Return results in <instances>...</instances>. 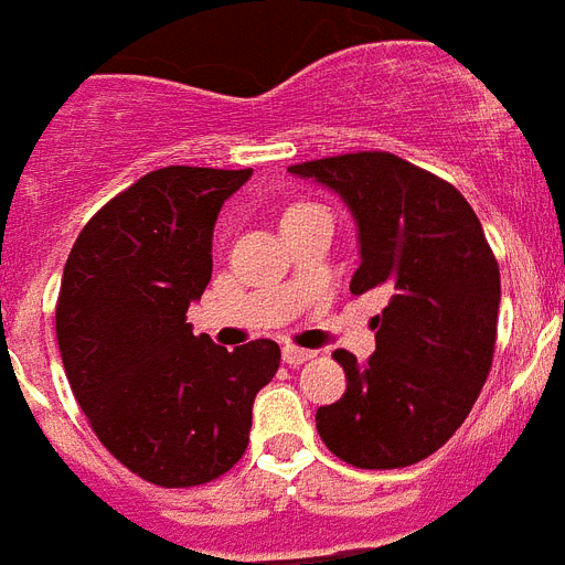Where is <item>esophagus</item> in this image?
I'll return each mask as SVG.
<instances>
[{"mask_svg": "<svg viewBox=\"0 0 565 565\" xmlns=\"http://www.w3.org/2000/svg\"><path fill=\"white\" fill-rule=\"evenodd\" d=\"M281 356H284V362H287V365H301V362H310V360H313L316 354H313V351H307V348L284 345Z\"/></svg>", "mask_w": 565, "mask_h": 565, "instance_id": "obj_1", "label": "esophagus"}]
</instances>
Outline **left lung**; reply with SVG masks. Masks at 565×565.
I'll list each match as a JSON object with an SVG mask.
<instances>
[{"label":"left lung","instance_id":"obj_1","mask_svg":"<svg viewBox=\"0 0 565 565\" xmlns=\"http://www.w3.org/2000/svg\"><path fill=\"white\" fill-rule=\"evenodd\" d=\"M354 214L360 267L351 292H388L374 316L369 362L337 351L345 394L319 406L316 429L333 456L394 470L433 456L473 409L490 374L499 264L476 211L435 173L383 150L292 164Z\"/></svg>","mask_w":565,"mask_h":565}]
</instances>
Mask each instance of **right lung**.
I'll list each match as a JSON object with an SVG mask.
<instances>
[{
	"instance_id": "obj_1",
	"label": "right lung",
	"mask_w": 565,
	"mask_h": 565,
	"mask_svg": "<svg viewBox=\"0 0 565 565\" xmlns=\"http://www.w3.org/2000/svg\"><path fill=\"white\" fill-rule=\"evenodd\" d=\"M252 171L171 164L113 196L77 235L57 298L68 386L98 441L159 488H194L241 461L252 403L281 351L194 337L191 301L211 281V237Z\"/></svg>"
}]
</instances>
